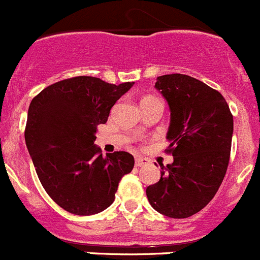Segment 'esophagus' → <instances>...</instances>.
Here are the masks:
<instances>
[{
	"label": "esophagus",
	"instance_id": "1",
	"mask_svg": "<svg viewBox=\"0 0 260 260\" xmlns=\"http://www.w3.org/2000/svg\"><path fill=\"white\" fill-rule=\"evenodd\" d=\"M146 164H149V159L143 158V156H136V159H135L136 167H144V166H146Z\"/></svg>",
	"mask_w": 260,
	"mask_h": 260
}]
</instances>
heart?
<instances>
[{"label":"heart","instance_id":"heart-1","mask_svg":"<svg viewBox=\"0 0 260 260\" xmlns=\"http://www.w3.org/2000/svg\"><path fill=\"white\" fill-rule=\"evenodd\" d=\"M146 100H148V99H146Z\"/></svg>","mask_w":260,"mask_h":260}]
</instances>
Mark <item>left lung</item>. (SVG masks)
Instances as JSON below:
<instances>
[{"instance_id":"8db88e82","label":"left lung","mask_w":260,"mask_h":260,"mask_svg":"<svg viewBox=\"0 0 260 260\" xmlns=\"http://www.w3.org/2000/svg\"><path fill=\"white\" fill-rule=\"evenodd\" d=\"M167 101V131L173 163L160 166V179L146 188L149 204L172 218L201 211L216 194L230 158L234 120L220 92L186 74L156 78Z\"/></svg>"}]
</instances>
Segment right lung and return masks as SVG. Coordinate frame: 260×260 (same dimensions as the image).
<instances>
[{"instance_id": "right-lung-1", "label": "right lung", "mask_w": 260, "mask_h": 260, "mask_svg": "<svg viewBox=\"0 0 260 260\" xmlns=\"http://www.w3.org/2000/svg\"><path fill=\"white\" fill-rule=\"evenodd\" d=\"M134 82L111 84L81 76L44 88L27 111L25 141L46 193L66 211L88 216L111 206L119 182L134 168V156H102L94 144L117 100Z\"/></svg>"}]
</instances>
